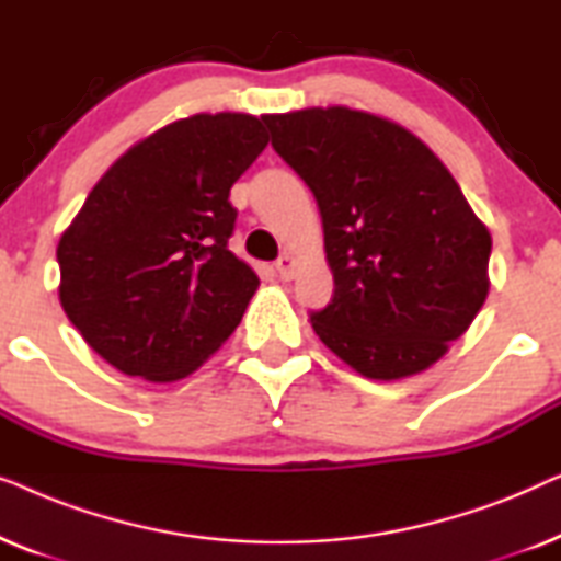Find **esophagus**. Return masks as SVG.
<instances>
[{
  "label": "esophagus",
  "instance_id": "obj_1",
  "mask_svg": "<svg viewBox=\"0 0 561 561\" xmlns=\"http://www.w3.org/2000/svg\"><path fill=\"white\" fill-rule=\"evenodd\" d=\"M275 273H278L283 280H290L296 273V260L290 255H280L278 260H275Z\"/></svg>",
  "mask_w": 561,
  "mask_h": 561
}]
</instances>
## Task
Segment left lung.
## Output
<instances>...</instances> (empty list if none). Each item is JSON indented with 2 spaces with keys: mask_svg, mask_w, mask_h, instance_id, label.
<instances>
[{
  "mask_svg": "<svg viewBox=\"0 0 561 561\" xmlns=\"http://www.w3.org/2000/svg\"><path fill=\"white\" fill-rule=\"evenodd\" d=\"M263 122L324 227L334 294L311 311L313 332L365 378L426 370L485 304L488 227L442 160L396 122L347 106Z\"/></svg>",
  "mask_w": 561,
  "mask_h": 561,
  "instance_id": "1",
  "label": "left lung"
}]
</instances>
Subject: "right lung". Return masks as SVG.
Listing matches in <instances>:
<instances>
[{"label": "right lung", "instance_id": "right-lung-1", "mask_svg": "<svg viewBox=\"0 0 561 561\" xmlns=\"http://www.w3.org/2000/svg\"><path fill=\"white\" fill-rule=\"evenodd\" d=\"M252 114H194L129 148L58 242L60 304L125 375L181 380L242 321L257 275L229 252V188L265 150Z\"/></svg>", "mask_w": 561, "mask_h": 561}]
</instances>
